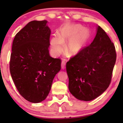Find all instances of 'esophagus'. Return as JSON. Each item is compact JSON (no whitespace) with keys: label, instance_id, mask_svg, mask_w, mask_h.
<instances>
[{"label":"esophagus","instance_id":"1","mask_svg":"<svg viewBox=\"0 0 123 123\" xmlns=\"http://www.w3.org/2000/svg\"><path fill=\"white\" fill-rule=\"evenodd\" d=\"M65 65H66V62L64 60H63L61 62V68L62 69H64L65 68Z\"/></svg>","mask_w":123,"mask_h":123}]
</instances>
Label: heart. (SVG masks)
<instances>
[{
    "label": "heart",
    "instance_id": "heart-1",
    "mask_svg": "<svg viewBox=\"0 0 123 123\" xmlns=\"http://www.w3.org/2000/svg\"><path fill=\"white\" fill-rule=\"evenodd\" d=\"M89 32L80 25L67 26L60 30L59 36H54L50 40L52 53L57 56L63 51L65 45L66 53L69 56H74L80 53L85 47L88 40Z\"/></svg>",
    "mask_w": 123,
    "mask_h": 123
}]
</instances>
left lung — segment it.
I'll return each mask as SVG.
<instances>
[{
	"mask_svg": "<svg viewBox=\"0 0 123 123\" xmlns=\"http://www.w3.org/2000/svg\"><path fill=\"white\" fill-rule=\"evenodd\" d=\"M116 60L115 45L98 26L92 43L66 63L70 93L84 101L101 95L111 84Z\"/></svg>",
	"mask_w": 123,
	"mask_h": 123,
	"instance_id": "1",
	"label": "left lung"
}]
</instances>
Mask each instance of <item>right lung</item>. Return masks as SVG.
<instances>
[{
	"label": "right lung",
	"mask_w": 123,
	"mask_h": 123,
	"mask_svg": "<svg viewBox=\"0 0 123 123\" xmlns=\"http://www.w3.org/2000/svg\"><path fill=\"white\" fill-rule=\"evenodd\" d=\"M47 21H32L15 35L12 45L10 71L20 95L39 103L49 95L61 60L50 57L51 31Z\"/></svg>",
	"instance_id": "obj_1"
}]
</instances>
